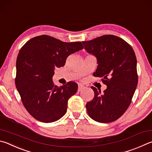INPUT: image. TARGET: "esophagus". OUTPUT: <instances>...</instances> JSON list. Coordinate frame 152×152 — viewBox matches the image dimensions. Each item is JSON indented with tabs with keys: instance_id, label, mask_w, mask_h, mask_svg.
Segmentation results:
<instances>
[{
	"instance_id": "esophagus-1",
	"label": "esophagus",
	"mask_w": 152,
	"mask_h": 152,
	"mask_svg": "<svg viewBox=\"0 0 152 152\" xmlns=\"http://www.w3.org/2000/svg\"><path fill=\"white\" fill-rule=\"evenodd\" d=\"M84 86H82V85H80V84H79L78 85V92H80V91H82V90L84 89Z\"/></svg>"
}]
</instances>
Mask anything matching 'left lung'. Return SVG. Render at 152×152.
Listing matches in <instances>:
<instances>
[{"instance_id": "8db88e82", "label": "left lung", "mask_w": 152, "mask_h": 152, "mask_svg": "<svg viewBox=\"0 0 152 152\" xmlns=\"http://www.w3.org/2000/svg\"><path fill=\"white\" fill-rule=\"evenodd\" d=\"M82 43L87 52L97 58L94 76L102 78L107 86L103 93L91 87L94 97L86 105L88 114L98 122H114L128 109L136 89V54L128 42L114 35H104Z\"/></svg>"}]
</instances>
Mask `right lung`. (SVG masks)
<instances>
[{
  "label": "right lung",
  "instance_id": "1",
  "mask_svg": "<svg viewBox=\"0 0 152 152\" xmlns=\"http://www.w3.org/2000/svg\"><path fill=\"white\" fill-rule=\"evenodd\" d=\"M83 48L80 42H64L41 35L31 38L20 50L16 87L24 106L36 120L51 123L66 114L68 101L76 93L78 84L68 82L59 87L54 85V69L64 66L69 55Z\"/></svg>",
  "mask_w": 152,
  "mask_h": 152
}]
</instances>
